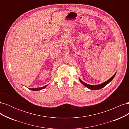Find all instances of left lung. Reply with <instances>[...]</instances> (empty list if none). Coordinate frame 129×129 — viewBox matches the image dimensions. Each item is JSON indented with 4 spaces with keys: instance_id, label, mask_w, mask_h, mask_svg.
I'll return each instance as SVG.
<instances>
[{
    "instance_id": "1",
    "label": "left lung",
    "mask_w": 129,
    "mask_h": 129,
    "mask_svg": "<svg viewBox=\"0 0 129 129\" xmlns=\"http://www.w3.org/2000/svg\"><path fill=\"white\" fill-rule=\"evenodd\" d=\"M116 73L114 74V75H113L110 79H109L108 81H107L106 82H105L102 83V84H98V85H90V84H87L84 83V82H83L82 80H81L80 79V81L81 82V83H82L83 85H84V86H85L86 87H87L88 88L91 89V90H99L100 89H102V88L104 87L105 86H106V85L109 83L112 80V79H114V77L116 75Z\"/></svg>"
}]
</instances>
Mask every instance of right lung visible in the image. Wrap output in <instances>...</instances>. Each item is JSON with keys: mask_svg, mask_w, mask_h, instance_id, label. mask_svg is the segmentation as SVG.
I'll use <instances>...</instances> for the list:
<instances>
[{"mask_svg": "<svg viewBox=\"0 0 129 129\" xmlns=\"http://www.w3.org/2000/svg\"><path fill=\"white\" fill-rule=\"evenodd\" d=\"M47 86V85H45L44 87H40V88H29V89L31 90H33V91H38V90H42L43 89L45 88Z\"/></svg>", "mask_w": 129, "mask_h": 129, "instance_id": "obj_1", "label": "right lung"}]
</instances>
